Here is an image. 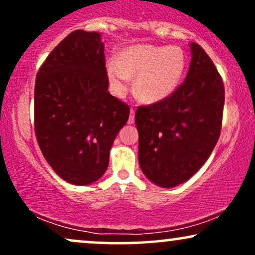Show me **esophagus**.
<instances>
[{
    "label": "esophagus",
    "instance_id": "34e87169",
    "mask_svg": "<svg viewBox=\"0 0 255 255\" xmlns=\"http://www.w3.org/2000/svg\"><path fill=\"white\" fill-rule=\"evenodd\" d=\"M134 122H135V110L130 109V115H129V119H128V124L133 125Z\"/></svg>",
    "mask_w": 255,
    "mask_h": 255
}]
</instances>
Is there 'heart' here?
Listing matches in <instances>:
<instances>
[{
	"mask_svg": "<svg viewBox=\"0 0 255 255\" xmlns=\"http://www.w3.org/2000/svg\"><path fill=\"white\" fill-rule=\"evenodd\" d=\"M186 54L180 46L140 44L125 49L107 63L110 87L116 96H124L134 80V92L145 103H158L170 97L186 71Z\"/></svg>",
	"mask_w": 255,
	"mask_h": 255,
	"instance_id": "heart-1",
	"label": "heart"
}]
</instances>
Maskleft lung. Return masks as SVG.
Returning <instances> with one entry per match:
<instances>
[{
	"instance_id": "8db88e82",
	"label": "left lung",
	"mask_w": 255,
	"mask_h": 255,
	"mask_svg": "<svg viewBox=\"0 0 255 255\" xmlns=\"http://www.w3.org/2000/svg\"><path fill=\"white\" fill-rule=\"evenodd\" d=\"M189 46L192 61L183 83L170 97L135 113L140 168L162 188L188 181L209 159L221 133L223 81L204 49Z\"/></svg>"
}]
</instances>
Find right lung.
Returning <instances> with one entry per match:
<instances>
[{"label":"right lung","mask_w":255,"mask_h":255,"mask_svg":"<svg viewBox=\"0 0 255 255\" xmlns=\"http://www.w3.org/2000/svg\"><path fill=\"white\" fill-rule=\"evenodd\" d=\"M104 43L77 30L50 52L34 86V130L52 170L75 186L99 180L129 107L108 91Z\"/></svg>","instance_id":"obj_1"}]
</instances>
